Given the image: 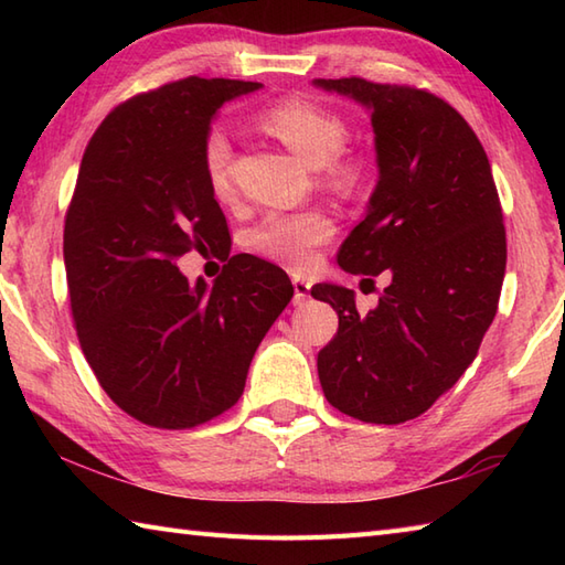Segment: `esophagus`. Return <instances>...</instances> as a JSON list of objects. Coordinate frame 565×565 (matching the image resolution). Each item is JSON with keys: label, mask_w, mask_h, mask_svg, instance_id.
I'll return each mask as SVG.
<instances>
[{"label": "esophagus", "mask_w": 565, "mask_h": 565, "mask_svg": "<svg viewBox=\"0 0 565 565\" xmlns=\"http://www.w3.org/2000/svg\"><path fill=\"white\" fill-rule=\"evenodd\" d=\"M310 298V281L303 276H294V306H301Z\"/></svg>", "instance_id": "1"}]
</instances>
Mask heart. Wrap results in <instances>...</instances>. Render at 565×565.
<instances>
[{
  "label": "heart",
  "instance_id": "heart-1",
  "mask_svg": "<svg viewBox=\"0 0 565 565\" xmlns=\"http://www.w3.org/2000/svg\"><path fill=\"white\" fill-rule=\"evenodd\" d=\"M264 126L316 170L338 158L347 142L342 118L303 99L276 104L264 114ZM203 172L215 199L227 201L235 194L233 148L218 128L203 140ZM330 233L332 223L320 211H271L249 233V245L262 257L303 269L316 259L318 245L326 243Z\"/></svg>",
  "mask_w": 565,
  "mask_h": 565
}]
</instances>
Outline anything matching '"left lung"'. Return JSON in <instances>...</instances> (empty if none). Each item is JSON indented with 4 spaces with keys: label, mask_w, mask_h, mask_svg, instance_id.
Returning a JSON list of instances; mask_svg holds the SVG:
<instances>
[{
    "label": "left lung",
    "mask_w": 565,
    "mask_h": 565,
    "mask_svg": "<svg viewBox=\"0 0 565 565\" xmlns=\"http://www.w3.org/2000/svg\"><path fill=\"white\" fill-rule=\"evenodd\" d=\"M313 87L364 106L374 128L379 179L338 264L391 279L366 316L352 289H310L340 318L320 386L344 415L401 425L461 379L495 318L508 262L498 189L481 140L435 94L359 77Z\"/></svg>",
    "instance_id": "obj_1"
}]
</instances>
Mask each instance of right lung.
<instances>
[{"label": "right lung", "mask_w": 565, "mask_h": 565, "mask_svg": "<svg viewBox=\"0 0 565 565\" xmlns=\"http://www.w3.org/2000/svg\"><path fill=\"white\" fill-rule=\"evenodd\" d=\"M257 89L164 84L114 109L84 150L63 235L72 316L102 388L152 427H196L235 405L294 296L284 269L252 255L231 257L211 287L175 267L191 248L231 255L203 140L223 104Z\"/></svg>", "instance_id": "right-lung-1"}]
</instances>
